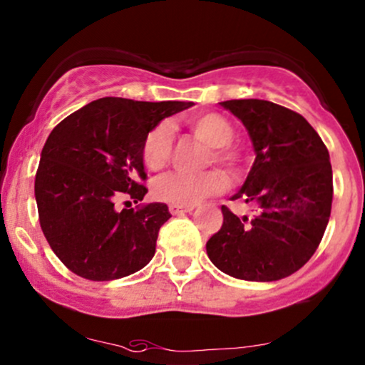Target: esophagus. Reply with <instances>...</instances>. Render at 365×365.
<instances>
[{
  "label": "esophagus",
  "mask_w": 365,
  "mask_h": 365,
  "mask_svg": "<svg viewBox=\"0 0 365 365\" xmlns=\"http://www.w3.org/2000/svg\"><path fill=\"white\" fill-rule=\"evenodd\" d=\"M192 210H194L192 205H170V212H171V215L189 213V212H192Z\"/></svg>",
  "instance_id": "34e87169"
}]
</instances>
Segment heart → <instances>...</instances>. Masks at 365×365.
Masks as SVG:
<instances>
[{"label":"heart","mask_w":365,"mask_h":365,"mask_svg":"<svg viewBox=\"0 0 365 365\" xmlns=\"http://www.w3.org/2000/svg\"><path fill=\"white\" fill-rule=\"evenodd\" d=\"M187 125L199 140L213 148L217 163L232 166L234 157L225 147H229L234 138L232 125L218 113L194 115L187 120ZM173 125L164 120L153 125L147 133L141 147V157L148 170H160L166 164L171 152ZM227 187V178L220 171H206L201 175L171 171L155 178L152 185L153 197L170 205H192L206 195L218 194Z\"/></svg>","instance_id":"obj_1"}]
</instances>
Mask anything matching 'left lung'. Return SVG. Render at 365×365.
<instances>
[{
    "instance_id": "left-lung-1",
    "label": "left lung",
    "mask_w": 365,
    "mask_h": 365,
    "mask_svg": "<svg viewBox=\"0 0 365 365\" xmlns=\"http://www.w3.org/2000/svg\"><path fill=\"white\" fill-rule=\"evenodd\" d=\"M240 118L255 160L231 199L255 205V218L222 206L224 224L206 243L222 273L247 282H276L301 269L329 224L332 166L327 147L302 115L264 99L220 103Z\"/></svg>"
}]
</instances>
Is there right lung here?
Masks as SVG:
<instances>
[{
    "mask_svg": "<svg viewBox=\"0 0 365 365\" xmlns=\"http://www.w3.org/2000/svg\"><path fill=\"white\" fill-rule=\"evenodd\" d=\"M192 105L101 98L52 129L41 150L34 197L41 231L68 269L92 282H110L150 262L170 210L150 202L118 212L115 201L122 192L134 202L145 197V136L163 118Z\"/></svg>",
    "mask_w": 365,
    "mask_h": 365,
    "instance_id": "1",
    "label": "right lung"
}]
</instances>
